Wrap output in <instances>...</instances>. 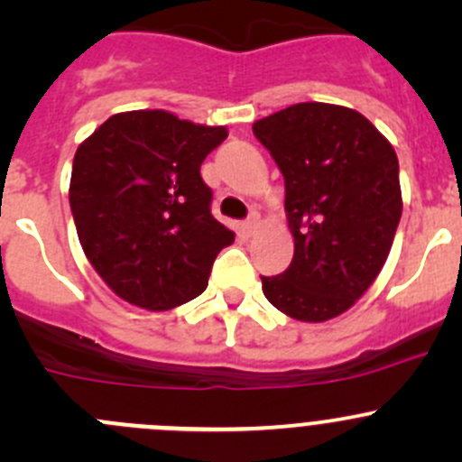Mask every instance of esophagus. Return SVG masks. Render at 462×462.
<instances>
[{
  "label": "esophagus",
  "instance_id": "obj_1",
  "mask_svg": "<svg viewBox=\"0 0 462 462\" xmlns=\"http://www.w3.org/2000/svg\"><path fill=\"white\" fill-rule=\"evenodd\" d=\"M241 227H244V232L248 236L254 235V232H257V227H259V214H250V218Z\"/></svg>",
  "mask_w": 462,
  "mask_h": 462
}]
</instances>
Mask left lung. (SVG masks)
<instances>
[{
  "label": "left lung",
  "mask_w": 462,
  "mask_h": 462,
  "mask_svg": "<svg viewBox=\"0 0 462 462\" xmlns=\"http://www.w3.org/2000/svg\"><path fill=\"white\" fill-rule=\"evenodd\" d=\"M286 180L295 257L261 277L270 304L288 318L328 321L346 313L389 257L400 214L398 156L356 109L297 102L253 125Z\"/></svg>",
  "instance_id": "obj_1"
}]
</instances>
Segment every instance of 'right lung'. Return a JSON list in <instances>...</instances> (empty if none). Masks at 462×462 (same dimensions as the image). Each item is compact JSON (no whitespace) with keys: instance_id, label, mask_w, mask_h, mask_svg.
I'll return each mask as SVG.
<instances>
[{"instance_id":"add662e5","label":"right lung","mask_w":462,"mask_h":462,"mask_svg":"<svg viewBox=\"0 0 462 462\" xmlns=\"http://www.w3.org/2000/svg\"><path fill=\"white\" fill-rule=\"evenodd\" d=\"M226 138V127L138 109L114 114L78 147L69 185L78 239L127 304L161 313L208 288L235 232L209 212L201 162Z\"/></svg>"}]
</instances>
